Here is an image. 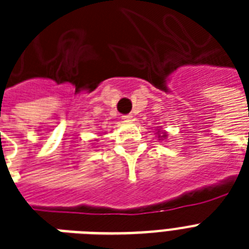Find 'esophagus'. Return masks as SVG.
I'll return each mask as SVG.
<instances>
[{"label":"esophagus","instance_id":"1","mask_svg":"<svg viewBox=\"0 0 249 249\" xmlns=\"http://www.w3.org/2000/svg\"><path fill=\"white\" fill-rule=\"evenodd\" d=\"M121 119H123V121H125V123H129V121L133 120V116L132 115H124Z\"/></svg>","mask_w":249,"mask_h":249}]
</instances>
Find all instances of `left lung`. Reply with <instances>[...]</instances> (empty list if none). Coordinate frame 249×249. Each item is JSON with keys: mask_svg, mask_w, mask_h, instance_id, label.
Returning <instances> with one entry per match:
<instances>
[{"mask_svg": "<svg viewBox=\"0 0 249 249\" xmlns=\"http://www.w3.org/2000/svg\"><path fill=\"white\" fill-rule=\"evenodd\" d=\"M156 137H158L160 141H163V140H166L168 134H166V132H164V130H160V129H158V132H156Z\"/></svg>", "mask_w": 249, "mask_h": 249, "instance_id": "left-lung-1", "label": "left lung"}]
</instances>
